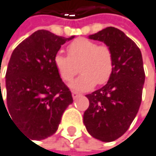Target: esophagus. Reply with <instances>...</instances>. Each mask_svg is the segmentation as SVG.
Returning <instances> with one entry per match:
<instances>
[{
    "label": "esophagus",
    "mask_w": 156,
    "mask_h": 156,
    "mask_svg": "<svg viewBox=\"0 0 156 156\" xmlns=\"http://www.w3.org/2000/svg\"><path fill=\"white\" fill-rule=\"evenodd\" d=\"M80 96V94L76 93V92H73V93H72V97H73V98H74V99H76V98H79Z\"/></svg>",
    "instance_id": "1"
}]
</instances>
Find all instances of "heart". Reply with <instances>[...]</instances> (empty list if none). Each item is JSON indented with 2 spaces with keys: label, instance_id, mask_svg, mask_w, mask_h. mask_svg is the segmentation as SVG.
<instances>
[{
  "label": "heart",
  "instance_id": "heart-1",
  "mask_svg": "<svg viewBox=\"0 0 156 156\" xmlns=\"http://www.w3.org/2000/svg\"><path fill=\"white\" fill-rule=\"evenodd\" d=\"M68 55L60 52L54 57L57 71L64 81H70L79 72L82 73L71 82L70 87L75 91L86 92L96 84H104L112 76L114 70L113 52L108 45L98 44L95 41L79 38L67 46Z\"/></svg>",
  "mask_w": 156,
  "mask_h": 156
}]
</instances>
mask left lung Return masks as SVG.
Returning a JSON list of instances; mask_svg holds the SVG:
<instances>
[{
    "label": "left lung",
    "instance_id": "8db88e82",
    "mask_svg": "<svg viewBox=\"0 0 156 156\" xmlns=\"http://www.w3.org/2000/svg\"><path fill=\"white\" fill-rule=\"evenodd\" d=\"M89 39L103 41L111 48L114 70L106 85L86 95L90 104L83 123L93 137L111 142L126 133L139 110L145 81L142 55L134 41L115 27L90 35Z\"/></svg>",
    "mask_w": 156,
    "mask_h": 156
}]
</instances>
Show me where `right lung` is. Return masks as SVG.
Returning a JSON list of instances; mask_svg holds the SVG:
<instances>
[{
    "instance_id": "right-lung-1",
    "label": "right lung",
    "mask_w": 156,
    "mask_h": 156,
    "mask_svg": "<svg viewBox=\"0 0 156 156\" xmlns=\"http://www.w3.org/2000/svg\"><path fill=\"white\" fill-rule=\"evenodd\" d=\"M72 39L74 36L64 38L38 30L11 55L5 75L6 105L1 94L0 107L2 101L12 121L30 139L41 140L54 134L62 114L73 102L71 91L54 64L61 45Z\"/></svg>"
}]
</instances>
